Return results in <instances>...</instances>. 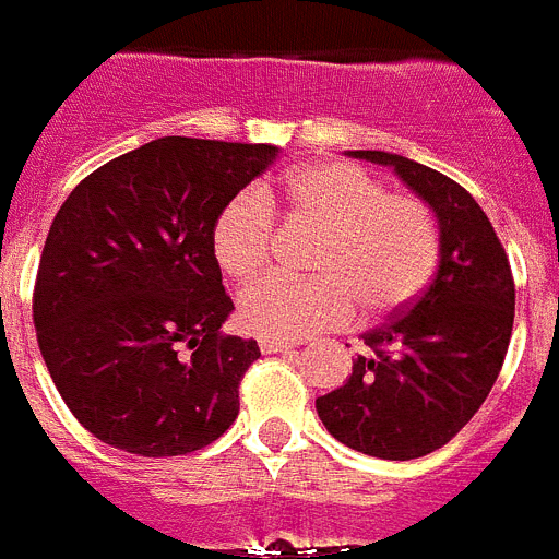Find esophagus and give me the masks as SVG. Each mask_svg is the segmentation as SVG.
<instances>
[{
  "instance_id": "esophagus-1",
  "label": "esophagus",
  "mask_w": 559,
  "mask_h": 559,
  "mask_svg": "<svg viewBox=\"0 0 559 559\" xmlns=\"http://www.w3.org/2000/svg\"><path fill=\"white\" fill-rule=\"evenodd\" d=\"M258 346H261V352H264V355H272V352L293 349L295 341H284V337H261V341H258Z\"/></svg>"
}]
</instances>
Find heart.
<instances>
[{
  "label": "heart",
  "instance_id": "heart-1",
  "mask_svg": "<svg viewBox=\"0 0 559 559\" xmlns=\"http://www.w3.org/2000/svg\"><path fill=\"white\" fill-rule=\"evenodd\" d=\"M270 201H284L293 218L323 227L312 255L316 278L270 275L241 293L238 318L261 337H307L369 316L409 307L435 275L438 222L424 201L386 192L358 164H307L281 181L278 192L243 190L218 210L210 233L215 264L233 281H250L270 264Z\"/></svg>",
  "mask_w": 559,
  "mask_h": 559
}]
</instances>
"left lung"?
<instances>
[{"instance_id":"8db88e82","label":"left lung","mask_w":559,"mask_h":559,"mask_svg":"<svg viewBox=\"0 0 559 559\" xmlns=\"http://www.w3.org/2000/svg\"><path fill=\"white\" fill-rule=\"evenodd\" d=\"M392 167L438 218L435 278L406 312L364 335L344 386L316 401L332 438L383 461H412L449 440L489 397L509 349L514 278L495 227L457 181L397 153L349 150Z\"/></svg>"}]
</instances>
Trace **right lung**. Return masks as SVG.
<instances>
[{"label": "right lung", "mask_w": 559, "mask_h": 559, "mask_svg": "<svg viewBox=\"0 0 559 559\" xmlns=\"http://www.w3.org/2000/svg\"><path fill=\"white\" fill-rule=\"evenodd\" d=\"M275 156L272 144L164 135L102 164L56 213L33 323L62 401L107 447L173 457L238 417L261 349L218 332L236 307L210 233Z\"/></svg>", "instance_id": "add662e5"}]
</instances>
